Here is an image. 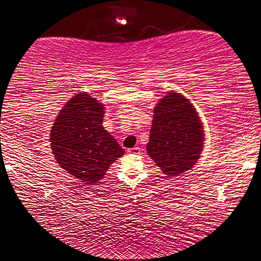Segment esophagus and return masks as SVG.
I'll return each instance as SVG.
<instances>
[{
  "label": "esophagus",
  "instance_id": "1",
  "mask_svg": "<svg viewBox=\"0 0 261 261\" xmlns=\"http://www.w3.org/2000/svg\"><path fill=\"white\" fill-rule=\"evenodd\" d=\"M127 152L132 153V154H139L140 153V147H134V148H129Z\"/></svg>",
  "mask_w": 261,
  "mask_h": 261
}]
</instances>
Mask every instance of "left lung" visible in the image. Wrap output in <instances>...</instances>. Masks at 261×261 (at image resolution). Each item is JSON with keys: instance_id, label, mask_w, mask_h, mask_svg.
<instances>
[{"instance_id": "left-lung-1", "label": "left lung", "mask_w": 261, "mask_h": 261, "mask_svg": "<svg viewBox=\"0 0 261 261\" xmlns=\"http://www.w3.org/2000/svg\"><path fill=\"white\" fill-rule=\"evenodd\" d=\"M202 125L193 106L183 95L170 92L154 108L147 153L167 176L189 170L202 149Z\"/></svg>"}]
</instances>
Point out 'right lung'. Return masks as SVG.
Segmentation results:
<instances>
[{"instance_id": "right-lung-1", "label": "right lung", "mask_w": 261, "mask_h": 261, "mask_svg": "<svg viewBox=\"0 0 261 261\" xmlns=\"http://www.w3.org/2000/svg\"><path fill=\"white\" fill-rule=\"evenodd\" d=\"M103 106L86 93L65 103L50 131L56 162L85 184H95L112 163L124 154L102 126Z\"/></svg>"}]
</instances>
